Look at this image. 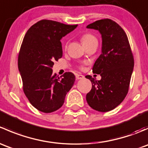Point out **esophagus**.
<instances>
[{"mask_svg":"<svg viewBox=\"0 0 148 148\" xmlns=\"http://www.w3.org/2000/svg\"><path fill=\"white\" fill-rule=\"evenodd\" d=\"M76 79H84V76L82 74H76Z\"/></svg>","mask_w":148,"mask_h":148,"instance_id":"34e87169","label":"esophagus"}]
</instances>
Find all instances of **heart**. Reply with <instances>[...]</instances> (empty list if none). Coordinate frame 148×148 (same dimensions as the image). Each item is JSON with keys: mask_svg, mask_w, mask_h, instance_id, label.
I'll use <instances>...</instances> for the list:
<instances>
[{"mask_svg": "<svg viewBox=\"0 0 148 148\" xmlns=\"http://www.w3.org/2000/svg\"><path fill=\"white\" fill-rule=\"evenodd\" d=\"M81 41L84 44V46H86L87 44H91V43L94 42V41H97L96 37L94 35H92V34H89V33H86V34H83L81 37Z\"/></svg>", "mask_w": 148, "mask_h": 148, "instance_id": "obj_1", "label": "heart"}]
</instances>
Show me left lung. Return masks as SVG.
<instances>
[{"mask_svg":"<svg viewBox=\"0 0 148 148\" xmlns=\"http://www.w3.org/2000/svg\"><path fill=\"white\" fill-rule=\"evenodd\" d=\"M86 28L100 32L102 47L92 68V71L100 74L102 79L85 77L92 84L86 99L92 109L105 112L117 107L127 94L134 67L133 55L127 34L114 21L101 19Z\"/></svg>","mask_w":148,"mask_h":148,"instance_id":"1","label":"left lung"}]
</instances>
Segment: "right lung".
<instances>
[{"instance_id":"obj_1","label":"right lung","mask_w":148,"mask_h":148,"mask_svg":"<svg viewBox=\"0 0 148 148\" xmlns=\"http://www.w3.org/2000/svg\"><path fill=\"white\" fill-rule=\"evenodd\" d=\"M51 20H41L26 32L21 46L18 66L23 89L30 103L39 111L59 110L75 81L71 72L60 77L53 74V62L62 57V37L77 28Z\"/></svg>"}]
</instances>
